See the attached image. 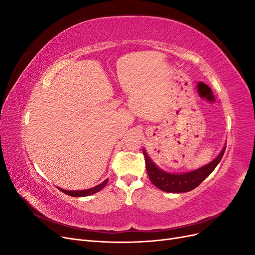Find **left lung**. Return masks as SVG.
I'll list each match as a JSON object with an SVG mask.
<instances>
[{
	"label": "left lung",
	"instance_id": "obj_1",
	"mask_svg": "<svg viewBox=\"0 0 255 255\" xmlns=\"http://www.w3.org/2000/svg\"><path fill=\"white\" fill-rule=\"evenodd\" d=\"M225 150L226 145L223 146L217 157L214 158L208 164L196 169V170L182 173H171L163 170V169L155 165V163L149 157L144 148L142 149L145 159V168L152 184L155 185L160 190L166 192H174V194L187 192L198 187L217 167L223 154H225Z\"/></svg>",
	"mask_w": 255,
	"mask_h": 255
}]
</instances>
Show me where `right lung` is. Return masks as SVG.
I'll return each mask as SVG.
<instances>
[{
    "label": "right lung",
    "instance_id": "right-lung-1",
    "mask_svg": "<svg viewBox=\"0 0 255 255\" xmlns=\"http://www.w3.org/2000/svg\"><path fill=\"white\" fill-rule=\"evenodd\" d=\"M107 182H109V179H106L101 184L97 185V186H95V187H91L89 189H84V190H66V189H63V188H59V187H57V188L60 191L65 192L66 195L71 196V197H87V196H91V195L96 194V192H98L100 190H102L106 186Z\"/></svg>",
    "mask_w": 255,
    "mask_h": 255
}]
</instances>
